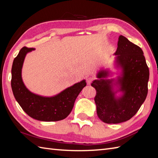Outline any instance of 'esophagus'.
<instances>
[{"instance_id": "34e87169", "label": "esophagus", "mask_w": 158, "mask_h": 158, "mask_svg": "<svg viewBox=\"0 0 158 158\" xmlns=\"http://www.w3.org/2000/svg\"><path fill=\"white\" fill-rule=\"evenodd\" d=\"M94 80V78L92 77H88V78H87V83H88V85H89L90 83H92V81H93Z\"/></svg>"}]
</instances>
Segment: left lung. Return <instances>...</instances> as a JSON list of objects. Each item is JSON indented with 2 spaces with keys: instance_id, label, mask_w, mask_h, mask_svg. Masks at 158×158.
<instances>
[{
  "instance_id": "8db88e82",
  "label": "left lung",
  "mask_w": 158,
  "mask_h": 158,
  "mask_svg": "<svg viewBox=\"0 0 158 158\" xmlns=\"http://www.w3.org/2000/svg\"><path fill=\"white\" fill-rule=\"evenodd\" d=\"M114 55L113 69L98 70L97 79L91 84L96 91L97 115L106 123H119L132 118L148 92L149 70L143 50L120 35Z\"/></svg>"
}]
</instances>
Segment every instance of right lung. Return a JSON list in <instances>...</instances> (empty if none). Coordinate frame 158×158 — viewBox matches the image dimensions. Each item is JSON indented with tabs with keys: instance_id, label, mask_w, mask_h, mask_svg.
Returning a JSON list of instances; mask_svg holds the SVG:
<instances>
[{
	"instance_id": "obj_1",
	"label": "right lung",
	"mask_w": 158,
	"mask_h": 158,
	"mask_svg": "<svg viewBox=\"0 0 158 158\" xmlns=\"http://www.w3.org/2000/svg\"><path fill=\"white\" fill-rule=\"evenodd\" d=\"M35 48H23L13 60L11 69V88L16 101L26 114L42 122H56L65 119L73 108L81 89L86 85L85 79L52 96L33 93L27 88L22 77L23 62L27 53Z\"/></svg>"
}]
</instances>
